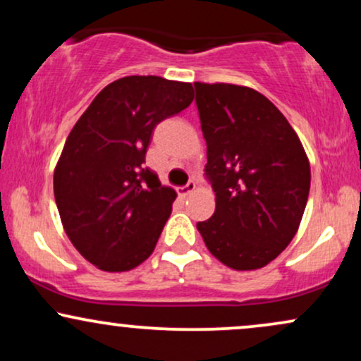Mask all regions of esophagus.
Segmentation results:
<instances>
[{"instance_id": "obj_1", "label": "esophagus", "mask_w": 361, "mask_h": 361, "mask_svg": "<svg viewBox=\"0 0 361 361\" xmlns=\"http://www.w3.org/2000/svg\"><path fill=\"white\" fill-rule=\"evenodd\" d=\"M195 188H197V183H195L193 180H190L188 183H186L185 186H181V188H178V193H180L181 197H188L190 193L195 192Z\"/></svg>"}]
</instances>
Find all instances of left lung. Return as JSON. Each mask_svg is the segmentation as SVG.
<instances>
[{
    "label": "left lung",
    "mask_w": 361,
    "mask_h": 361,
    "mask_svg": "<svg viewBox=\"0 0 361 361\" xmlns=\"http://www.w3.org/2000/svg\"><path fill=\"white\" fill-rule=\"evenodd\" d=\"M215 212L197 224L209 251L238 271L280 255L307 205L310 166L299 135L267 97L246 86L195 82Z\"/></svg>",
    "instance_id": "obj_1"
}]
</instances>
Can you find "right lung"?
I'll return each mask as SVG.
<instances>
[{
  "mask_svg": "<svg viewBox=\"0 0 361 361\" xmlns=\"http://www.w3.org/2000/svg\"><path fill=\"white\" fill-rule=\"evenodd\" d=\"M192 102L190 82L120 78L69 132L54 197L73 246L100 270H132L154 251L176 192L144 168L147 146L157 123Z\"/></svg>",
  "mask_w": 361,
  "mask_h": 361,
  "instance_id": "1",
  "label": "right lung"
}]
</instances>
